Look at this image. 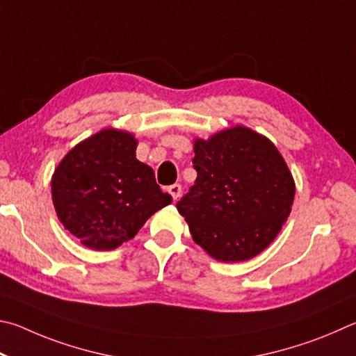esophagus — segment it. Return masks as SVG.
Here are the masks:
<instances>
[{
	"instance_id": "esophagus-1",
	"label": "esophagus",
	"mask_w": 356,
	"mask_h": 356,
	"mask_svg": "<svg viewBox=\"0 0 356 356\" xmlns=\"http://www.w3.org/2000/svg\"><path fill=\"white\" fill-rule=\"evenodd\" d=\"M167 191H168V194L173 197V200H178L179 195H181V186L177 184V183L172 184V186H168Z\"/></svg>"
}]
</instances>
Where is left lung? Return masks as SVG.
<instances>
[{"label":"left lung","instance_id":"obj_1","mask_svg":"<svg viewBox=\"0 0 356 356\" xmlns=\"http://www.w3.org/2000/svg\"><path fill=\"white\" fill-rule=\"evenodd\" d=\"M195 184L177 203L209 257L238 263L257 257L291 214L294 178L277 147L245 127L194 142Z\"/></svg>","mask_w":356,"mask_h":356}]
</instances>
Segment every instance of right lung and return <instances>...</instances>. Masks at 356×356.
Returning a JSON list of instances; mask_svg holds the SVG:
<instances>
[{
	"mask_svg": "<svg viewBox=\"0 0 356 356\" xmlns=\"http://www.w3.org/2000/svg\"><path fill=\"white\" fill-rule=\"evenodd\" d=\"M136 147L127 131L102 129L73 147L54 170L56 214L83 245L114 250L172 203L153 168L136 159Z\"/></svg>",
	"mask_w": 356,
	"mask_h": 356,
	"instance_id": "1",
	"label": "right lung"
}]
</instances>
